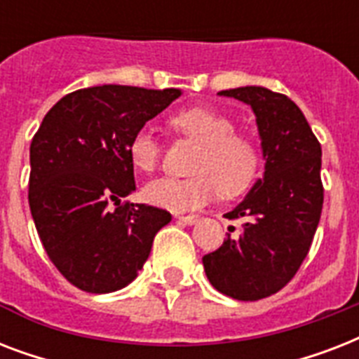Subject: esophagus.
<instances>
[{
	"instance_id": "1",
	"label": "esophagus",
	"mask_w": 359,
	"mask_h": 359,
	"mask_svg": "<svg viewBox=\"0 0 359 359\" xmlns=\"http://www.w3.org/2000/svg\"><path fill=\"white\" fill-rule=\"evenodd\" d=\"M177 219H179L180 224H186V225H194L199 219V216H194V214H190V216H177Z\"/></svg>"
}]
</instances>
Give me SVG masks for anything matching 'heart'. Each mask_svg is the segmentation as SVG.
<instances>
[{
	"label": "heart",
	"mask_w": 359,
	"mask_h": 359,
	"mask_svg": "<svg viewBox=\"0 0 359 359\" xmlns=\"http://www.w3.org/2000/svg\"><path fill=\"white\" fill-rule=\"evenodd\" d=\"M171 124L186 137L199 143L186 179L163 177L143 188V197L154 207L173 212L196 210L216 197L244 191L259 171V149L248 135L236 134L235 123L208 108H188L173 115ZM130 163L151 173L160 160V145L149 130H140L128 143Z\"/></svg>",
	"instance_id": "1"
}]
</instances>
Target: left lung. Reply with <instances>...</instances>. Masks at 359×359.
Listing matches in <instances>:
<instances>
[{"label": "left lung", "instance_id": "8db88e82", "mask_svg": "<svg viewBox=\"0 0 359 359\" xmlns=\"http://www.w3.org/2000/svg\"><path fill=\"white\" fill-rule=\"evenodd\" d=\"M218 95L253 109L264 177L225 214L244 218L238 236L227 235L218 250L203 257V266L222 294L255 302L283 289L309 253L323 212V149L302 109L281 93L248 86Z\"/></svg>", "mask_w": 359, "mask_h": 359}]
</instances>
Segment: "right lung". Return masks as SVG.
Segmentation results:
<instances>
[{"mask_svg":"<svg viewBox=\"0 0 359 359\" xmlns=\"http://www.w3.org/2000/svg\"><path fill=\"white\" fill-rule=\"evenodd\" d=\"M180 89L97 86L63 97L29 147V208L50 261L78 289L106 294L137 278L171 214L124 201L128 143Z\"/></svg>","mask_w":359,"mask_h":359,"instance_id":"1","label":"right lung"}]
</instances>
